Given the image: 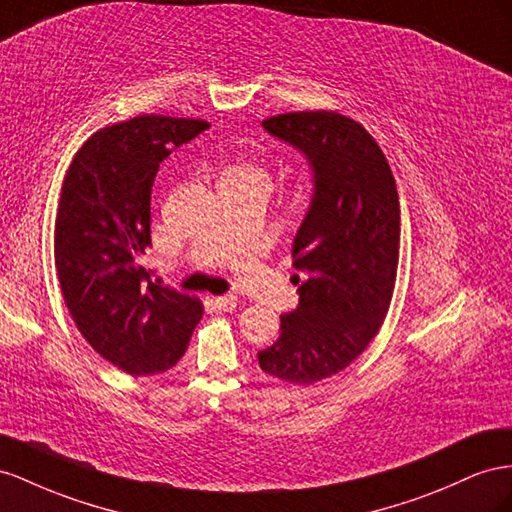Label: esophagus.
<instances>
[{"mask_svg": "<svg viewBox=\"0 0 512 512\" xmlns=\"http://www.w3.org/2000/svg\"><path fill=\"white\" fill-rule=\"evenodd\" d=\"M237 295H232V293H228V295H219V297H215V303H217V308L219 310H234L237 308Z\"/></svg>", "mask_w": 512, "mask_h": 512, "instance_id": "obj_1", "label": "esophagus"}]
</instances>
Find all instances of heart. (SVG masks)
Instances as JSON below:
<instances>
[{"mask_svg":"<svg viewBox=\"0 0 512 512\" xmlns=\"http://www.w3.org/2000/svg\"><path fill=\"white\" fill-rule=\"evenodd\" d=\"M219 183H267L269 174L265 168H260L254 161H239L230 165V168L219 178Z\"/></svg>","mask_w":512,"mask_h":512,"instance_id":"b5f03b06","label":"heart"}]
</instances>
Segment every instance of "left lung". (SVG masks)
Instances as JSON below:
<instances>
[{
  "instance_id": "left-lung-1",
  "label": "left lung",
  "mask_w": 512,
  "mask_h": 512,
  "mask_svg": "<svg viewBox=\"0 0 512 512\" xmlns=\"http://www.w3.org/2000/svg\"><path fill=\"white\" fill-rule=\"evenodd\" d=\"M262 127L308 159L314 189L293 241L299 306L280 316V338L258 353V364L275 379L310 385L347 368L388 314L398 191L379 144L347 116L293 112Z\"/></svg>"
}]
</instances>
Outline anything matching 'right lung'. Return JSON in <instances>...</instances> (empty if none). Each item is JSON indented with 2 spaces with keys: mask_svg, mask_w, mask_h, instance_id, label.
<instances>
[{
  "mask_svg": "<svg viewBox=\"0 0 512 512\" xmlns=\"http://www.w3.org/2000/svg\"><path fill=\"white\" fill-rule=\"evenodd\" d=\"M209 122L144 114L96 131L66 172L55 217V271L90 347L133 377L172 368L202 303L150 282V191L159 163Z\"/></svg>",
  "mask_w": 512,
  "mask_h": 512,
  "instance_id": "obj_1",
  "label": "right lung"
}]
</instances>
